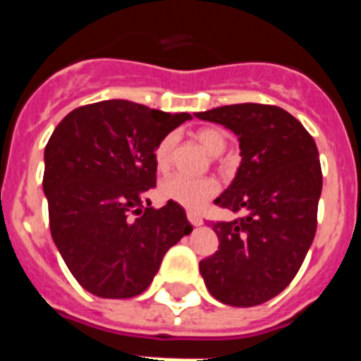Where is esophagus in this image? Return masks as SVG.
Listing matches in <instances>:
<instances>
[{
	"instance_id": "obj_1",
	"label": "esophagus",
	"mask_w": 361,
	"mask_h": 361,
	"mask_svg": "<svg viewBox=\"0 0 361 361\" xmlns=\"http://www.w3.org/2000/svg\"><path fill=\"white\" fill-rule=\"evenodd\" d=\"M188 220H190L193 226H202L204 224L202 216H200L199 213H195V212H188Z\"/></svg>"
}]
</instances>
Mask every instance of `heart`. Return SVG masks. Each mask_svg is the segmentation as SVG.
Returning <instances> with one entry per match:
<instances>
[{
    "instance_id": "b5f03b06",
    "label": "heart",
    "mask_w": 361,
    "mask_h": 361,
    "mask_svg": "<svg viewBox=\"0 0 361 361\" xmlns=\"http://www.w3.org/2000/svg\"><path fill=\"white\" fill-rule=\"evenodd\" d=\"M195 139L212 157H219L228 146V135L224 130L208 126L195 133ZM175 149V135H166L155 148V166L159 171H166L171 164ZM162 199L177 202L188 209H200L204 204L219 193V183L213 177L191 178L186 175H170L159 186Z\"/></svg>"
}]
</instances>
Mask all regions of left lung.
I'll use <instances>...</instances> for the list:
<instances>
[{
    "label": "left lung",
    "instance_id": "1",
    "mask_svg": "<svg viewBox=\"0 0 361 361\" xmlns=\"http://www.w3.org/2000/svg\"><path fill=\"white\" fill-rule=\"evenodd\" d=\"M195 117L231 130L242 157L233 183L215 199L242 216L212 222L220 244L200 260V275L222 304L260 305L291 283L317 233V145L298 119L271 104H228Z\"/></svg>",
    "mask_w": 361,
    "mask_h": 361
}]
</instances>
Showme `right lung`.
<instances>
[{"label": "right lung", "mask_w": 361, "mask_h": 361, "mask_svg": "<svg viewBox=\"0 0 361 361\" xmlns=\"http://www.w3.org/2000/svg\"><path fill=\"white\" fill-rule=\"evenodd\" d=\"M190 114L124 99L72 110L44 148L50 233L73 279L101 298L146 291L171 245L191 233L177 202L152 208L155 148Z\"/></svg>", "instance_id": "right-lung-1"}]
</instances>
